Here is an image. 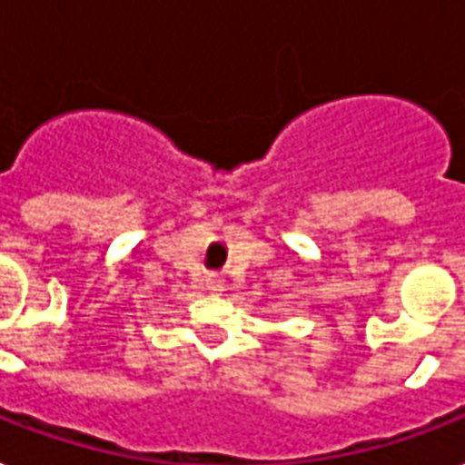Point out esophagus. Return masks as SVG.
<instances>
[{"label": "esophagus", "mask_w": 465, "mask_h": 465, "mask_svg": "<svg viewBox=\"0 0 465 465\" xmlns=\"http://www.w3.org/2000/svg\"><path fill=\"white\" fill-rule=\"evenodd\" d=\"M223 289H225V279H223L221 273H208L206 291H211V293H221Z\"/></svg>", "instance_id": "obj_1"}]
</instances>
